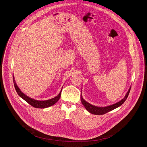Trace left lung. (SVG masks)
Wrapping results in <instances>:
<instances>
[{"label":"left lung","instance_id":"8db88e82","mask_svg":"<svg viewBox=\"0 0 147 147\" xmlns=\"http://www.w3.org/2000/svg\"><path fill=\"white\" fill-rule=\"evenodd\" d=\"M131 87H130L129 90L127 91V92L126 93V94H125L124 98H123L121 101L114 103L113 105H111L106 107H98L94 105H92L90 104V103L87 102L86 101H85L83 98V97L81 96L80 97V100L82 103L83 105V106H84V107L86 108V109L90 113L94 114V115H103L105 113H109V111H111L112 110H113L114 109L119 107V106H120L121 105H123L124 103L126 98L128 97V95L129 94L130 90Z\"/></svg>","mask_w":147,"mask_h":147}]
</instances>
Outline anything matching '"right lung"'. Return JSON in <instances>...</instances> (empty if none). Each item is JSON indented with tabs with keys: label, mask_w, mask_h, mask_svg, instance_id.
Listing matches in <instances>:
<instances>
[{
	"label": "right lung",
	"mask_w": 147,
	"mask_h": 147,
	"mask_svg": "<svg viewBox=\"0 0 147 147\" xmlns=\"http://www.w3.org/2000/svg\"><path fill=\"white\" fill-rule=\"evenodd\" d=\"M13 83H14V86L15 89H16L17 93H18V94L20 96V97H21L24 101H26L28 103H29L30 105H31V106H32L33 107H35V108L45 109V108L49 107L50 106H51L54 105L55 103H57V101L60 98L61 93V90H62L63 87L60 90L59 94L56 97H54L51 99H50V100H45V101H40V100H34V98H30V97L26 95L19 88V87H18V86L17 85V84L16 83V80L14 79V75H13Z\"/></svg>",
	"instance_id": "obj_1"
}]
</instances>
